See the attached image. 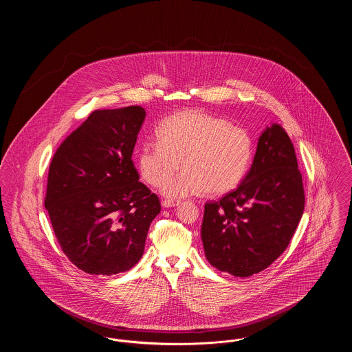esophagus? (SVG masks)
<instances>
[{
  "instance_id": "esophagus-1",
  "label": "esophagus",
  "mask_w": 352,
  "mask_h": 352,
  "mask_svg": "<svg viewBox=\"0 0 352 352\" xmlns=\"http://www.w3.org/2000/svg\"><path fill=\"white\" fill-rule=\"evenodd\" d=\"M179 203H181V201H177V199H162V206H164L165 208L175 207V206H178Z\"/></svg>"
}]
</instances>
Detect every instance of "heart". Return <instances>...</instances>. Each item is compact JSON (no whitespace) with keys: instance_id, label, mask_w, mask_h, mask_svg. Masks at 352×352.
I'll use <instances>...</instances> for the list:
<instances>
[{"instance_id":"heart-1","label":"heart","mask_w":352,"mask_h":352,"mask_svg":"<svg viewBox=\"0 0 352 352\" xmlns=\"http://www.w3.org/2000/svg\"><path fill=\"white\" fill-rule=\"evenodd\" d=\"M155 141L140 149L137 168L146 184L161 187L181 162L184 171L164 186L168 197L228 194L244 181L254 157L247 129L197 109L165 118L155 129Z\"/></svg>"}]
</instances>
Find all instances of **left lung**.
<instances>
[{
    "label": "left lung",
    "instance_id": "8db88e82",
    "mask_svg": "<svg viewBox=\"0 0 352 352\" xmlns=\"http://www.w3.org/2000/svg\"><path fill=\"white\" fill-rule=\"evenodd\" d=\"M305 208L294 146L273 124L260 135L243 184L204 204L201 241L208 263L237 277L258 273L287 248Z\"/></svg>",
    "mask_w": 352,
    "mask_h": 352
}]
</instances>
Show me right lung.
Returning <instances> with one entry per match:
<instances>
[{"instance_id": "add662e5", "label": "right lung", "mask_w": 352, "mask_h": 352, "mask_svg": "<svg viewBox=\"0 0 352 352\" xmlns=\"http://www.w3.org/2000/svg\"><path fill=\"white\" fill-rule=\"evenodd\" d=\"M145 109H96L51 160L45 207L68 260L89 274L126 272L141 258L158 197L132 154Z\"/></svg>"}]
</instances>
